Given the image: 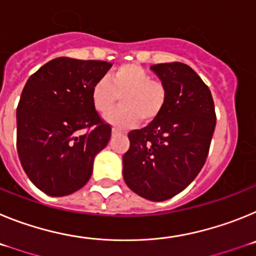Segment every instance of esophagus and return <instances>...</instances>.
Segmentation results:
<instances>
[{
	"label": "esophagus",
	"instance_id": "34e87169",
	"mask_svg": "<svg viewBox=\"0 0 256 256\" xmlns=\"http://www.w3.org/2000/svg\"><path fill=\"white\" fill-rule=\"evenodd\" d=\"M119 132V130H116V128H112V134H115V133H118Z\"/></svg>",
	"mask_w": 256,
	"mask_h": 256
}]
</instances>
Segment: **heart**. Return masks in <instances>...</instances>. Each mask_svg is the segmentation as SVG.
Here are the masks:
<instances>
[{"label":"heart","instance_id":"heart-1","mask_svg":"<svg viewBox=\"0 0 256 256\" xmlns=\"http://www.w3.org/2000/svg\"><path fill=\"white\" fill-rule=\"evenodd\" d=\"M121 97L122 106L106 116L115 128H130L141 122L150 123L159 116L168 100V90L159 79L137 64H126L97 79L91 90L92 105L100 114H108Z\"/></svg>","mask_w":256,"mask_h":256}]
</instances>
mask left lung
I'll return each instance as SVG.
<instances>
[{
  "label": "left lung",
  "mask_w": 256,
  "mask_h": 256,
  "mask_svg": "<svg viewBox=\"0 0 256 256\" xmlns=\"http://www.w3.org/2000/svg\"><path fill=\"white\" fill-rule=\"evenodd\" d=\"M151 69L168 90V100L155 120L128 133L123 177L141 198L164 201L183 191L202 169L216 116L209 87L188 65L165 62Z\"/></svg>",
  "instance_id": "left-lung-1"
}]
</instances>
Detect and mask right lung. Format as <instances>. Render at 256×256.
Listing matches in <instances>:
<instances>
[{
  "label": "right lung",
  "instance_id": "right-lung-1",
  "mask_svg": "<svg viewBox=\"0 0 256 256\" xmlns=\"http://www.w3.org/2000/svg\"><path fill=\"white\" fill-rule=\"evenodd\" d=\"M112 65L54 58L22 88L16 108L18 155L29 180L47 195L58 198L82 188L91 178L94 156L112 137V126L91 100L92 86Z\"/></svg>",
  "mask_w": 256,
  "mask_h": 256
}]
</instances>
